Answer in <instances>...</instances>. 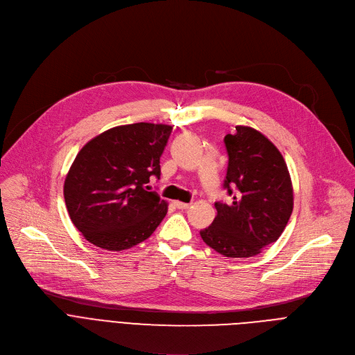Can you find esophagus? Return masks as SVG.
Segmentation results:
<instances>
[{
	"label": "esophagus",
	"mask_w": 355,
	"mask_h": 355,
	"mask_svg": "<svg viewBox=\"0 0 355 355\" xmlns=\"http://www.w3.org/2000/svg\"><path fill=\"white\" fill-rule=\"evenodd\" d=\"M175 206L180 210H187L190 207V203H183V202H175Z\"/></svg>",
	"instance_id": "obj_1"
}]
</instances>
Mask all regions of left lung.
I'll return each instance as SVG.
<instances>
[{"instance_id": "8db88e82", "label": "left lung", "mask_w": 355, "mask_h": 355, "mask_svg": "<svg viewBox=\"0 0 355 355\" xmlns=\"http://www.w3.org/2000/svg\"><path fill=\"white\" fill-rule=\"evenodd\" d=\"M224 144L228 153L224 189L232 203L217 202V216L200 235L224 257L248 258L284 232L293 210L292 180L282 153L259 131L237 125L234 134L224 137Z\"/></svg>"}]
</instances>
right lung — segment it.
I'll return each instance as SVG.
<instances>
[{
  "label": "right lung",
  "instance_id": "1",
  "mask_svg": "<svg viewBox=\"0 0 355 355\" xmlns=\"http://www.w3.org/2000/svg\"><path fill=\"white\" fill-rule=\"evenodd\" d=\"M171 125L137 123L114 127L77 153L63 194L74 227L108 251H123L149 239L168 213V203L150 191L161 178V155Z\"/></svg>",
  "mask_w": 355,
  "mask_h": 355
}]
</instances>
